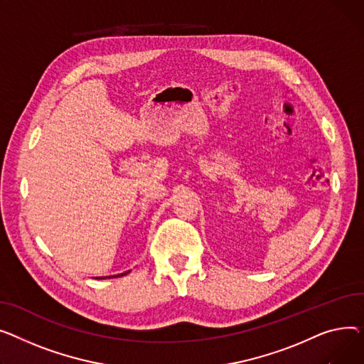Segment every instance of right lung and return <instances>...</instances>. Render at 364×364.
Wrapping results in <instances>:
<instances>
[{"label":"right lung","instance_id":"add662e5","mask_svg":"<svg viewBox=\"0 0 364 364\" xmlns=\"http://www.w3.org/2000/svg\"><path fill=\"white\" fill-rule=\"evenodd\" d=\"M131 270H127V272H124V273H120V274H116V276H113V277H120V276H124V274H127L129 273ZM109 277H112V276H109ZM97 279H104V277H97Z\"/></svg>","mask_w":364,"mask_h":364}]
</instances>
